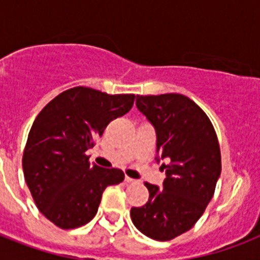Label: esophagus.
Segmentation results:
<instances>
[{"instance_id": "1", "label": "esophagus", "mask_w": 260, "mask_h": 260, "mask_svg": "<svg viewBox=\"0 0 260 260\" xmlns=\"http://www.w3.org/2000/svg\"><path fill=\"white\" fill-rule=\"evenodd\" d=\"M125 182L126 183H135V179H132V178H129V177H125Z\"/></svg>"}]
</instances>
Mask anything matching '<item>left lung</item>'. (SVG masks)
<instances>
[{
  "instance_id": "1",
  "label": "left lung",
  "mask_w": 260,
  "mask_h": 260,
  "mask_svg": "<svg viewBox=\"0 0 260 260\" xmlns=\"http://www.w3.org/2000/svg\"><path fill=\"white\" fill-rule=\"evenodd\" d=\"M136 106L156 132V162L167 165L163 187L146 182L150 198L131 209V218L142 234L167 242L193 228L213 197L220 146L205 112L182 94L136 95Z\"/></svg>"
}]
</instances>
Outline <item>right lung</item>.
<instances>
[{
  "mask_svg": "<svg viewBox=\"0 0 260 260\" xmlns=\"http://www.w3.org/2000/svg\"><path fill=\"white\" fill-rule=\"evenodd\" d=\"M134 101L135 94L110 95L78 86L56 95L35 118L22 155L24 178L38 209L56 226L87 224L104 190L124 181L118 169L91 166L86 151Z\"/></svg>",
  "mask_w": 260,
  "mask_h": 260,
  "instance_id": "obj_1",
  "label": "right lung"
}]
</instances>
